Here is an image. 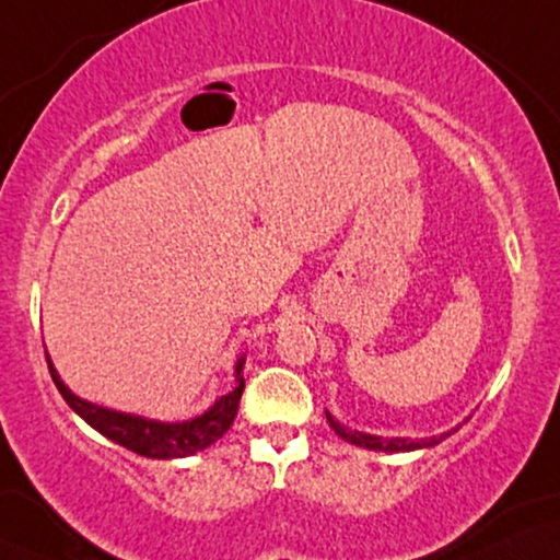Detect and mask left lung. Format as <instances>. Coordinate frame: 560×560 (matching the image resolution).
Wrapping results in <instances>:
<instances>
[{
	"label": "left lung",
	"instance_id": "obj_1",
	"mask_svg": "<svg viewBox=\"0 0 560 560\" xmlns=\"http://www.w3.org/2000/svg\"><path fill=\"white\" fill-rule=\"evenodd\" d=\"M328 423H330V429L336 431L338 436L346 439V442L359 444V447H366V450L408 452V450H421V447H431V444H436V439H382V436L362 434V431H351V429L341 427V423H338V421H332L330 413H328Z\"/></svg>",
	"mask_w": 560,
	"mask_h": 560
}]
</instances>
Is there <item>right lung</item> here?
I'll list each match as a JSON object with an SVG mask.
<instances>
[{
	"label": "right lung",
	"mask_w": 560,
	"mask_h": 560,
	"mask_svg": "<svg viewBox=\"0 0 560 560\" xmlns=\"http://www.w3.org/2000/svg\"><path fill=\"white\" fill-rule=\"evenodd\" d=\"M48 372L59 387L61 398L72 406V410L82 416L92 429L101 431L103 436L113 439L121 447L137 452L141 457H154V459H170V457H188L196 452L207 450L209 444H214L217 439L224 436V431L232 427L237 416L240 398H243L245 380L237 377L240 385L224 398L214 402V408H209L207 413L198 416L194 421L183 423H160V421H147L139 416H126L116 413V410L92 406V402L77 398L74 393H69L59 380V374L51 366V359L46 357ZM243 370V362L237 364V374Z\"/></svg>",
	"instance_id": "right-lung-1"
}]
</instances>
